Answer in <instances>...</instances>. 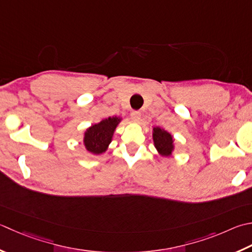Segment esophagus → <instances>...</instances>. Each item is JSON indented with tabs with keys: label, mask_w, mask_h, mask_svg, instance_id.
Wrapping results in <instances>:
<instances>
[{
	"label": "esophagus",
	"mask_w": 252,
	"mask_h": 252,
	"mask_svg": "<svg viewBox=\"0 0 252 252\" xmlns=\"http://www.w3.org/2000/svg\"><path fill=\"white\" fill-rule=\"evenodd\" d=\"M131 118L133 119V121L139 122L141 119V112L140 111H132L131 112Z\"/></svg>",
	"instance_id": "esophagus-1"
}]
</instances>
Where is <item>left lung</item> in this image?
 <instances>
[{
    "mask_svg": "<svg viewBox=\"0 0 252 252\" xmlns=\"http://www.w3.org/2000/svg\"><path fill=\"white\" fill-rule=\"evenodd\" d=\"M153 141H154V145L159 155L168 157L174 152V137L169 132L160 129L159 126L153 129Z\"/></svg>",
    "mask_w": 252,
    "mask_h": 252,
    "instance_id": "obj_1",
    "label": "left lung"
}]
</instances>
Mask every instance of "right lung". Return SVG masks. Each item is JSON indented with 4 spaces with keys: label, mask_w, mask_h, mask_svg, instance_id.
I'll list each match as a JSON object with an SVG mask.
<instances>
[{
    "label": "right lung",
    "mask_w": 252,
    "mask_h": 252,
    "mask_svg": "<svg viewBox=\"0 0 252 252\" xmlns=\"http://www.w3.org/2000/svg\"><path fill=\"white\" fill-rule=\"evenodd\" d=\"M121 121V118L109 117L99 123L88 127L84 134V145L92 154L99 155L105 153L112 140L113 132Z\"/></svg>",
    "instance_id": "right-lung-1"
}]
</instances>
